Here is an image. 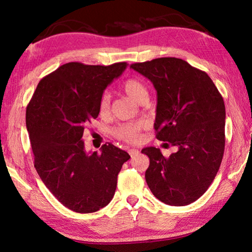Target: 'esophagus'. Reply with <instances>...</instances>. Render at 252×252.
Here are the masks:
<instances>
[{"instance_id": "34e87169", "label": "esophagus", "mask_w": 252, "mask_h": 252, "mask_svg": "<svg viewBox=\"0 0 252 252\" xmlns=\"http://www.w3.org/2000/svg\"><path fill=\"white\" fill-rule=\"evenodd\" d=\"M127 152H129V155L131 157H135L139 153V150H138V149H129V150H127Z\"/></svg>"}]
</instances>
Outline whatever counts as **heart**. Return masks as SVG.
I'll list each match as a JSON object with an SVG mask.
<instances>
[{
	"label": "heart",
	"mask_w": 252,
	"mask_h": 252,
	"mask_svg": "<svg viewBox=\"0 0 252 252\" xmlns=\"http://www.w3.org/2000/svg\"><path fill=\"white\" fill-rule=\"evenodd\" d=\"M122 90L125 91L126 94L133 100L136 103L143 100H148V89L141 80L130 78L126 80L122 84ZM99 113L101 117H108L110 114V96L108 93H104L101 96L99 103ZM146 126L143 122H134V123H126V125H121L114 130V135L118 139L123 140L127 143H135L138 142L141 138V131Z\"/></svg>",
	"instance_id": "1"
}]
</instances>
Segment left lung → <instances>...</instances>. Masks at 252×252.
<instances>
[{"instance_id":"left-lung-1","label":"left lung","mask_w":252,"mask_h":252,"mask_svg":"<svg viewBox=\"0 0 252 252\" xmlns=\"http://www.w3.org/2000/svg\"><path fill=\"white\" fill-rule=\"evenodd\" d=\"M157 91V139L176 146L169 158L148 147L146 181L151 192L170 206H187L215 180L224 151L225 108L206 72L177 58H159L131 64Z\"/></svg>"}]
</instances>
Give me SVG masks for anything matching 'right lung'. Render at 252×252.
<instances>
[{
	"label": "right lung",
	"instance_id": "obj_1",
	"mask_svg": "<svg viewBox=\"0 0 252 252\" xmlns=\"http://www.w3.org/2000/svg\"><path fill=\"white\" fill-rule=\"evenodd\" d=\"M79 62L63 64L44 76L27 108V129L34 167L45 187L63 206L79 213L100 210L112 200L118 174L129 153L103 144L87 152L85 126L99 116L105 88L126 69Z\"/></svg>",
	"mask_w": 252,
	"mask_h": 252
}]
</instances>
